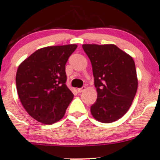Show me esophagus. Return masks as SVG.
Returning <instances> with one entry per match:
<instances>
[{
	"instance_id": "34e87169",
	"label": "esophagus",
	"mask_w": 160,
	"mask_h": 160,
	"mask_svg": "<svg viewBox=\"0 0 160 160\" xmlns=\"http://www.w3.org/2000/svg\"><path fill=\"white\" fill-rule=\"evenodd\" d=\"M86 89V87H82L81 88H78L77 90V91L78 92V93H81V92H83V90H84Z\"/></svg>"
}]
</instances>
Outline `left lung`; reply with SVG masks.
I'll return each mask as SVG.
<instances>
[{
	"label": "left lung",
	"mask_w": 160,
	"mask_h": 160,
	"mask_svg": "<svg viewBox=\"0 0 160 160\" xmlns=\"http://www.w3.org/2000/svg\"><path fill=\"white\" fill-rule=\"evenodd\" d=\"M91 62L97 99L90 107L93 117L109 123L128 111L137 93L138 80L133 59L113 44H83Z\"/></svg>",
	"instance_id": "obj_1"
}]
</instances>
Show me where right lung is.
Listing matches in <instances>:
<instances>
[{
	"mask_svg": "<svg viewBox=\"0 0 160 160\" xmlns=\"http://www.w3.org/2000/svg\"><path fill=\"white\" fill-rule=\"evenodd\" d=\"M77 48L69 44L41 48L18 67L16 86L20 100L38 122H58L73 100V94L66 85L65 66Z\"/></svg>",
	"mask_w": 160,
	"mask_h": 160,
	"instance_id": "add662e5",
	"label": "right lung"
}]
</instances>
